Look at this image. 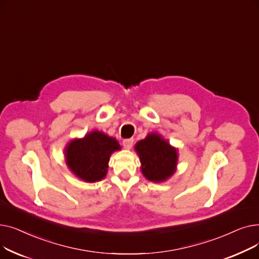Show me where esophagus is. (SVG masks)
Listing matches in <instances>:
<instances>
[{"instance_id": "obj_1", "label": "esophagus", "mask_w": 259, "mask_h": 259, "mask_svg": "<svg viewBox=\"0 0 259 259\" xmlns=\"http://www.w3.org/2000/svg\"><path fill=\"white\" fill-rule=\"evenodd\" d=\"M122 146H124L125 149H131L133 146V140L132 139H128V140H124L122 141Z\"/></svg>"}]
</instances>
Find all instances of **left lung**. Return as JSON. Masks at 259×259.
<instances>
[{
	"label": "left lung",
	"instance_id": "obj_1",
	"mask_svg": "<svg viewBox=\"0 0 259 259\" xmlns=\"http://www.w3.org/2000/svg\"><path fill=\"white\" fill-rule=\"evenodd\" d=\"M134 150L140 156L141 170L148 181L162 183L174 174L179 159L178 149L172 147L159 133H149L135 144Z\"/></svg>",
	"mask_w": 259,
	"mask_h": 259
}]
</instances>
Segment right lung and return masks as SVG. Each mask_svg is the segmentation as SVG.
Returning <instances> with one entry per match:
<instances>
[{"instance_id":"obj_1","label":"right lung","mask_w":259,"mask_h":259,"mask_svg":"<svg viewBox=\"0 0 259 259\" xmlns=\"http://www.w3.org/2000/svg\"><path fill=\"white\" fill-rule=\"evenodd\" d=\"M118 150L120 145L114 138L93 130L83 139H74L68 143L64 154L68 169L77 179L86 183H97L105 178L109 158Z\"/></svg>"}]
</instances>
